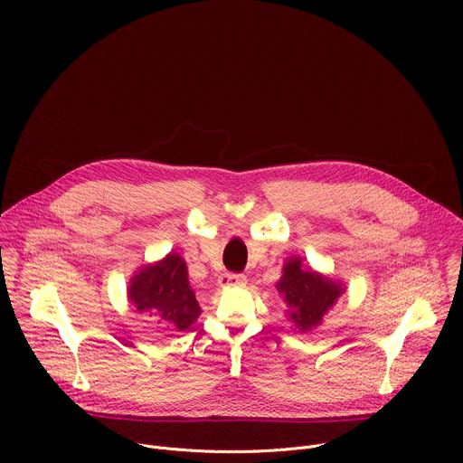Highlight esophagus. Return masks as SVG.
<instances>
[{
  "label": "esophagus",
  "instance_id": "34e87169",
  "mask_svg": "<svg viewBox=\"0 0 463 463\" xmlns=\"http://www.w3.org/2000/svg\"><path fill=\"white\" fill-rule=\"evenodd\" d=\"M247 279L243 275H236V273H225L220 277V286H245Z\"/></svg>",
  "mask_w": 463,
  "mask_h": 463
}]
</instances>
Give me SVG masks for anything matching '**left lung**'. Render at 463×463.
Here are the masks:
<instances>
[{
  "instance_id": "left-lung-1",
  "label": "left lung",
  "mask_w": 463,
  "mask_h": 463,
  "mask_svg": "<svg viewBox=\"0 0 463 463\" xmlns=\"http://www.w3.org/2000/svg\"><path fill=\"white\" fill-rule=\"evenodd\" d=\"M277 289L288 306L289 320L302 334L320 326L322 317L345 293L341 282L326 279L313 269H304L298 256H291L284 263Z\"/></svg>"
}]
</instances>
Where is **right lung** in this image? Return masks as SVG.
Instances as JSON below:
<instances>
[{"instance_id":"right-lung-1","label":"right lung","mask_w":463,"mask_h":463,"mask_svg":"<svg viewBox=\"0 0 463 463\" xmlns=\"http://www.w3.org/2000/svg\"><path fill=\"white\" fill-rule=\"evenodd\" d=\"M128 298L137 311L152 317L172 332H183L202 313L188 284L186 263L175 252L166 254L152 266H145L131 277Z\"/></svg>"}]
</instances>
